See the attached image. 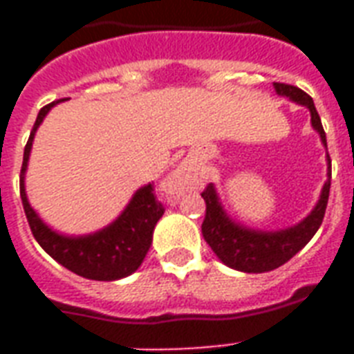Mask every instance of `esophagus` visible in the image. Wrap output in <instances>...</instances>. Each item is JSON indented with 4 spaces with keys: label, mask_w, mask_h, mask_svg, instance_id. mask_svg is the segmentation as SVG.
Here are the masks:
<instances>
[{
    "label": "esophagus",
    "mask_w": 354,
    "mask_h": 354,
    "mask_svg": "<svg viewBox=\"0 0 354 354\" xmlns=\"http://www.w3.org/2000/svg\"><path fill=\"white\" fill-rule=\"evenodd\" d=\"M189 180V169L187 167H178L176 171L172 172L171 178L167 180V191L171 194H182L187 189Z\"/></svg>",
    "instance_id": "1"
}]
</instances>
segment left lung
<instances>
[{"label":"left lung","mask_w":354,"mask_h":354,"mask_svg":"<svg viewBox=\"0 0 354 354\" xmlns=\"http://www.w3.org/2000/svg\"><path fill=\"white\" fill-rule=\"evenodd\" d=\"M274 88L277 95L286 97L292 102L307 108L310 112V124L319 133V139L327 149V138H325L322 119L316 112L313 99L296 86L274 82ZM329 191L330 158L327 154V180H325L313 211L294 226L277 230V232H263V230H252V227L242 226L241 222L233 221L224 209L216 187L209 183L202 193V198L205 200V218L202 224V235L211 246V250L215 252L216 257L230 268L246 272V274L270 272V270L279 268L286 261H290L316 235L322 226V221H324L325 209H327Z\"/></svg>","instance_id":"left-lung-1"}]
</instances>
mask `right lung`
Masks as SVG:
<instances>
[{"instance_id": "obj_1", "label": "right lung", "mask_w": 354, "mask_h": 354, "mask_svg": "<svg viewBox=\"0 0 354 354\" xmlns=\"http://www.w3.org/2000/svg\"><path fill=\"white\" fill-rule=\"evenodd\" d=\"M60 99L51 102L40 110L35 127L30 130L29 141L24 150V165L19 174V194L24 202L25 215L29 221L30 232L36 242L51 255L64 268L71 270L73 274L93 281H118L128 277L141 266L145 255L152 244V233L165 209L156 200L152 183L139 187L121 215L102 230H97L88 235H64L55 232L29 204L25 193V172L29 165L30 149L35 141L36 130L40 127L51 108Z\"/></svg>"}]
</instances>
